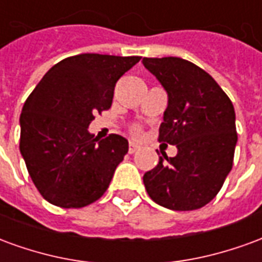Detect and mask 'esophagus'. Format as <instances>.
Segmentation results:
<instances>
[{
    "instance_id": "obj_1",
    "label": "esophagus",
    "mask_w": 262,
    "mask_h": 262,
    "mask_svg": "<svg viewBox=\"0 0 262 262\" xmlns=\"http://www.w3.org/2000/svg\"><path fill=\"white\" fill-rule=\"evenodd\" d=\"M137 148H139V146H137L136 143H130V144H129V153L130 154L136 153Z\"/></svg>"
}]
</instances>
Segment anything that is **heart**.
<instances>
[{
  "label": "heart",
  "instance_id": "heart-1",
  "mask_svg": "<svg viewBox=\"0 0 262 262\" xmlns=\"http://www.w3.org/2000/svg\"><path fill=\"white\" fill-rule=\"evenodd\" d=\"M130 130H132V133H133V135H139V133H140V130H142V127H140L139 125H133L130 127Z\"/></svg>",
  "mask_w": 262,
  "mask_h": 262
}]
</instances>
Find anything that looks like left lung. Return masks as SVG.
I'll return each instance as SVG.
<instances>
[{"mask_svg": "<svg viewBox=\"0 0 262 262\" xmlns=\"http://www.w3.org/2000/svg\"><path fill=\"white\" fill-rule=\"evenodd\" d=\"M168 94L159 142L177 146L143 177L148 196L171 210H195L213 199L230 172L237 143L230 98L210 75L180 57H143Z\"/></svg>", "mask_w": 262, "mask_h": 262, "instance_id": "1", "label": "left lung"}]
</instances>
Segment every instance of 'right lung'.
<instances>
[{
	"instance_id": "1",
	"label": "right lung",
	"mask_w": 262,
	"mask_h": 262,
	"mask_svg": "<svg viewBox=\"0 0 262 262\" xmlns=\"http://www.w3.org/2000/svg\"><path fill=\"white\" fill-rule=\"evenodd\" d=\"M139 56L82 53L54 64L25 101L20 154L32 181L48 202L84 208L108 189L129 143L88 133L95 114L112 105L115 85Z\"/></svg>"
}]
</instances>
